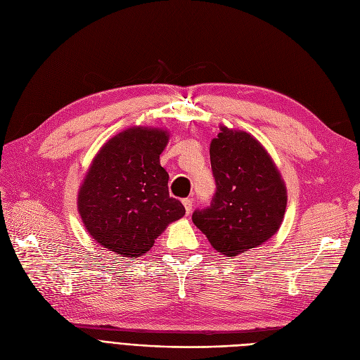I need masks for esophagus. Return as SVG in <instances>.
<instances>
[{"mask_svg":"<svg viewBox=\"0 0 360 360\" xmlns=\"http://www.w3.org/2000/svg\"><path fill=\"white\" fill-rule=\"evenodd\" d=\"M183 205H184V210H186V214H191L192 212V207H193V200L191 198H186L183 199Z\"/></svg>","mask_w":360,"mask_h":360,"instance_id":"1","label":"esophagus"}]
</instances>
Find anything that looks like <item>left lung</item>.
I'll use <instances>...</instances> for the list:
<instances>
[{
    "mask_svg": "<svg viewBox=\"0 0 360 360\" xmlns=\"http://www.w3.org/2000/svg\"><path fill=\"white\" fill-rule=\"evenodd\" d=\"M210 158L217 191L211 205L196 210L192 220L215 250L236 257L278 232L286 188L270 155L250 133L221 125Z\"/></svg>",
    "mask_w": 360,
    "mask_h": 360,
    "instance_id": "1",
    "label": "left lung"
}]
</instances>
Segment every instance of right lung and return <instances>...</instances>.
Returning a JSON list of instances; mask_svg holds the SVG:
<instances>
[{"instance_id": "1", "label": "right lung", "mask_w": 360, "mask_h": 360, "mask_svg": "<svg viewBox=\"0 0 360 360\" xmlns=\"http://www.w3.org/2000/svg\"><path fill=\"white\" fill-rule=\"evenodd\" d=\"M169 134L133 127L98 150L78 193V211L91 238L121 257L148 252L186 210L168 193L160 155Z\"/></svg>"}]
</instances>
